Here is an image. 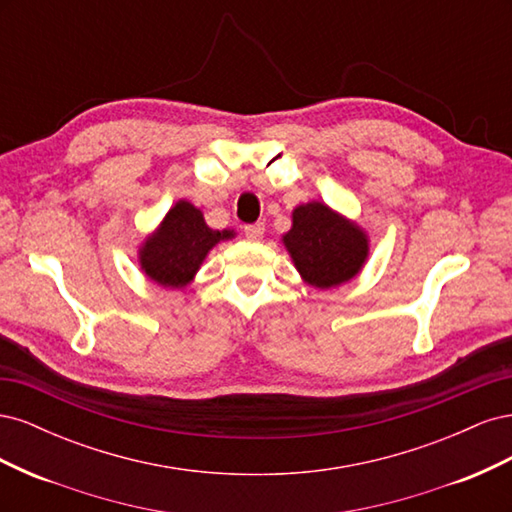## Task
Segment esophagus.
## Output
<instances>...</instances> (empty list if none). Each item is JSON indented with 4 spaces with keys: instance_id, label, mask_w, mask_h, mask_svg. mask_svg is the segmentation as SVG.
<instances>
[{
    "instance_id": "obj_1",
    "label": "esophagus",
    "mask_w": 512,
    "mask_h": 512,
    "mask_svg": "<svg viewBox=\"0 0 512 512\" xmlns=\"http://www.w3.org/2000/svg\"><path fill=\"white\" fill-rule=\"evenodd\" d=\"M243 232H245V237L250 239V241H260L262 235H265V224H262V222L247 224V226L243 228Z\"/></svg>"
}]
</instances>
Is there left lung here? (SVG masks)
<instances>
[{
    "label": "left lung",
    "mask_w": 512,
    "mask_h": 512,
    "mask_svg": "<svg viewBox=\"0 0 512 512\" xmlns=\"http://www.w3.org/2000/svg\"><path fill=\"white\" fill-rule=\"evenodd\" d=\"M282 241L303 282L322 290L352 280L369 256L365 230L316 200L292 211Z\"/></svg>",
    "instance_id": "left-lung-1"
}]
</instances>
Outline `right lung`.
I'll return each instance as SVG.
<instances>
[{"label":"right lung","mask_w":512,"mask_h":512,"mask_svg":"<svg viewBox=\"0 0 512 512\" xmlns=\"http://www.w3.org/2000/svg\"><path fill=\"white\" fill-rule=\"evenodd\" d=\"M232 237L235 230L209 228L203 211L188 200H179L143 241L138 262L149 280L164 288H183L194 280L213 247Z\"/></svg>","instance_id":"obj_1"}]
</instances>
